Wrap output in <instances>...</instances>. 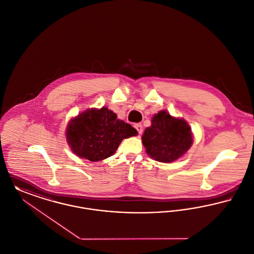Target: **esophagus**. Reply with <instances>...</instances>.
I'll list each match as a JSON object with an SVG mask.
<instances>
[{
    "label": "esophagus",
    "mask_w": 254,
    "mask_h": 254,
    "mask_svg": "<svg viewBox=\"0 0 254 254\" xmlns=\"http://www.w3.org/2000/svg\"><path fill=\"white\" fill-rule=\"evenodd\" d=\"M134 127L136 128V130L138 131L139 134H142V132H143V127H142V125H140V124H135Z\"/></svg>",
    "instance_id": "obj_1"
}]
</instances>
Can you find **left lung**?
Returning a JSON list of instances; mask_svg holds the SVG:
<instances>
[{
	"instance_id": "8db88e82",
	"label": "left lung",
	"mask_w": 254,
	"mask_h": 254,
	"mask_svg": "<svg viewBox=\"0 0 254 254\" xmlns=\"http://www.w3.org/2000/svg\"><path fill=\"white\" fill-rule=\"evenodd\" d=\"M142 142L151 158L171 163L191 148L193 134L185 120L174 118L162 110L152 117L151 126L142 135Z\"/></svg>"
}]
</instances>
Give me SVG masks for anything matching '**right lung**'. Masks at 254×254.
Returning <instances> with one entry per match:
<instances>
[{
  "mask_svg": "<svg viewBox=\"0 0 254 254\" xmlns=\"http://www.w3.org/2000/svg\"><path fill=\"white\" fill-rule=\"evenodd\" d=\"M136 135L134 127L117 119V115L105 106L78 114L70 121L66 129V139L72 151L92 162L113 155L123 139Z\"/></svg>",
  "mask_w": 254,
  "mask_h": 254,
  "instance_id": "right-lung-1",
  "label": "right lung"
}]
</instances>
